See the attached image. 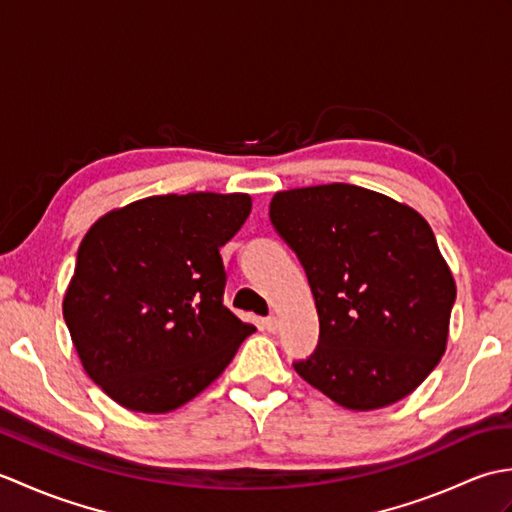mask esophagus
I'll use <instances>...</instances> for the list:
<instances>
[{
    "mask_svg": "<svg viewBox=\"0 0 512 512\" xmlns=\"http://www.w3.org/2000/svg\"><path fill=\"white\" fill-rule=\"evenodd\" d=\"M264 328H266L268 332H273V334L279 330V319L275 317V314H270V317L264 319Z\"/></svg>",
    "mask_w": 512,
    "mask_h": 512,
    "instance_id": "1",
    "label": "esophagus"
}]
</instances>
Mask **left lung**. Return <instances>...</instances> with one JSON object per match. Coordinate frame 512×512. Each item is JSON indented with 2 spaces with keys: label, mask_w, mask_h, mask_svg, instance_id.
Instances as JSON below:
<instances>
[{
  "label": "left lung",
  "mask_w": 512,
  "mask_h": 512,
  "mask_svg": "<svg viewBox=\"0 0 512 512\" xmlns=\"http://www.w3.org/2000/svg\"><path fill=\"white\" fill-rule=\"evenodd\" d=\"M270 222L306 270L319 345L297 374L336 405L409 396L447 350L455 281L427 220L354 184L275 193Z\"/></svg>",
  "instance_id": "8db88e82"
}]
</instances>
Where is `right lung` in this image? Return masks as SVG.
Returning <instances> with one entry per match:
<instances>
[{
	"instance_id": "add662e5",
	"label": "right lung",
	"mask_w": 512,
	"mask_h": 512,
	"mask_svg": "<svg viewBox=\"0 0 512 512\" xmlns=\"http://www.w3.org/2000/svg\"><path fill=\"white\" fill-rule=\"evenodd\" d=\"M250 206L246 193L151 195L85 233L63 319L85 374L121 407H182L255 332L224 306L220 257Z\"/></svg>"
}]
</instances>
